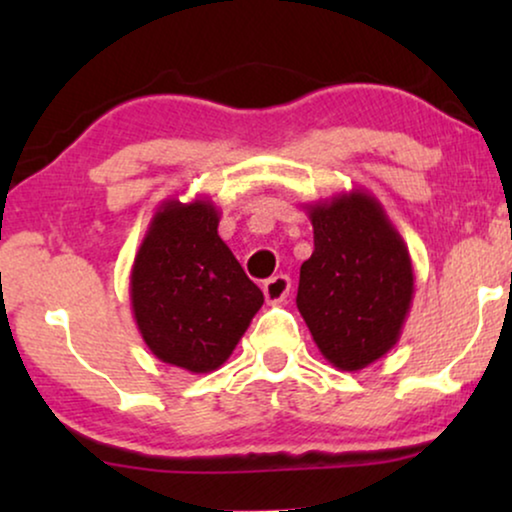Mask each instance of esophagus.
I'll return each mask as SVG.
<instances>
[{
	"mask_svg": "<svg viewBox=\"0 0 512 512\" xmlns=\"http://www.w3.org/2000/svg\"><path fill=\"white\" fill-rule=\"evenodd\" d=\"M289 291H291V279L286 277V275H275V277H270L268 282L263 284L265 300H268L270 305L284 303L286 296H289Z\"/></svg>",
	"mask_w": 512,
	"mask_h": 512,
	"instance_id": "esophagus-1",
	"label": "esophagus"
}]
</instances>
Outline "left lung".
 Here are the masks:
<instances>
[{"label":"left lung","instance_id":"left-lung-1","mask_svg":"<svg viewBox=\"0 0 512 512\" xmlns=\"http://www.w3.org/2000/svg\"><path fill=\"white\" fill-rule=\"evenodd\" d=\"M305 209L314 251L300 265L298 312L324 359L352 373L401 338L415 296L408 247L380 200L361 188Z\"/></svg>","mask_w":512,"mask_h":512}]
</instances>
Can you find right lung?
<instances>
[{
    "mask_svg": "<svg viewBox=\"0 0 512 512\" xmlns=\"http://www.w3.org/2000/svg\"><path fill=\"white\" fill-rule=\"evenodd\" d=\"M130 303L153 356L198 375L228 361L263 293L219 237L214 202L170 198L139 244Z\"/></svg>",
    "mask_w": 512,
    "mask_h": 512,
    "instance_id": "right-lung-1",
    "label": "right lung"
}]
</instances>
